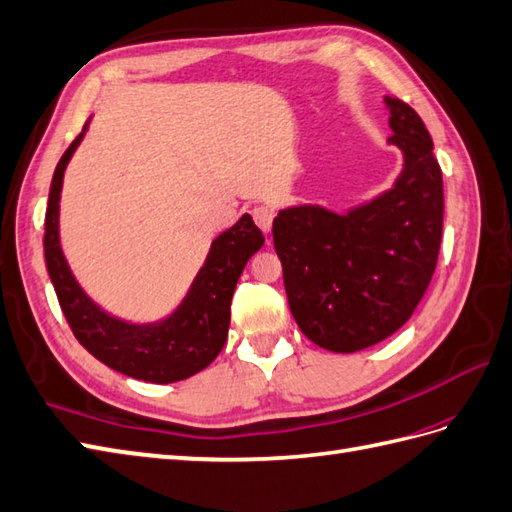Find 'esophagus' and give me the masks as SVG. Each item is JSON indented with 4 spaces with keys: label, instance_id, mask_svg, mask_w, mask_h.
<instances>
[{
    "label": "esophagus",
    "instance_id": "esophagus-1",
    "mask_svg": "<svg viewBox=\"0 0 512 512\" xmlns=\"http://www.w3.org/2000/svg\"><path fill=\"white\" fill-rule=\"evenodd\" d=\"M252 217L256 221V226L263 230V232H269L271 230V221H273V210L269 206H256L252 210Z\"/></svg>",
    "mask_w": 512,
    "mask_h": 512
}]
</instances>
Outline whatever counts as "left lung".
<instances>
[{"label": "left lung", "instance_id": "left-lung-1", "mask_svg": "<svg viewBox=\"0 0 512 512\" xmlns=\"http://www.w3.org/2000/svg\"><path fill=\"white\" fill-rule=\"evenodd\" d=\"M389 143L404 152L391 191L336 215L280 210L273 245L291 313L323 350L352 354L400 330L426 293L443 232V178L430 132L406 102L386 97Z\"/></svg>", "mask_w": 512, "mask_h": 512}]
</instances>
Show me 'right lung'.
Instances as JSON below:
<instances>
[{
  "label": "right lung",
  "instance_id": "1",
  "mask_svg": "<svg viewBox=\"0 0 512 512\" xmlns=\"http://www.w3.org/2000/svg\"><path fill=\"white\" fill-rule=\"evenodd\" d=\"M84 130L56 165L45 213V263L62 313L84 350L123 376L154 384L191 378L213 363L223 350L236 282L247 260L263 247L265 236L249 215H243L230 230L219 234L210 245L206 263L193 280L189 295L165 321L136 326L110 317L80 289L62 256L58 239L62 176L82 141Z\"/></svg>",
  "mask_w": 512,
  "mask_h": 512
}]
</instances>
